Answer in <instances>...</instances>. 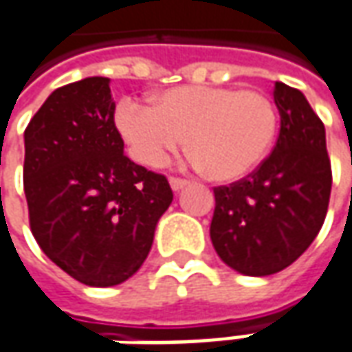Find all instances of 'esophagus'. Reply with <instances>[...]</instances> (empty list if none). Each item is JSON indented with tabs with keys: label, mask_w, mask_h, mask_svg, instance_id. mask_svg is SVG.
I'll return each instance as SVG.
<instances>
[{
	"label": "esophagus",
	"mask_w": 352,
	"mask_h": 352,
	"mask_svg": "<svg viewBox=\"0 0 352 352\" xmlns=\"http://www.w3.org/2000/svg\"><path fill=\"white\" fill-rule=\"evenodd\" d=\"M188 183L185 181V179H177V177H171L169 179V187H171V190L173 192H179V190H183V188L187 187Z\"/></svg>",
	"instance_id": "obj_1"
}]
</instances>
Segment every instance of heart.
<instances>
[{
  "label": "heart",
  "mask_w": 352,
  "mask_h": 352,
  "mask_svg": "<svg viewBox=\"0 0 352 352\" xmlns=\"http://www.w3.org/2000/svg\"><path fill=\"white\" fill-rule=\"evenodd\" d=\"M115 124L136 164L164 167L187 136L195 167L226 183L245 177L265 160L276 138L278 115L261 91L183 85L157 93L152 107L120 101Z\"/></svg>",
  "instance_id": "1"
}]
</instances>
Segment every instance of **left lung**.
Returning <instances> with one entry per match:
<instances>
[{"label": "left lung", "mask_w": 352, "mask_h": 352, "mask_svg": "<svg viewBox=\"0 0 352 352\" xmlns=\"http://www.w3.org/2000/svg\"><path fill=\"white\" fill-rule=\"evenodd\" d=\"M280 132L271 155L245 179L214 188L210 237L228 267L248 276L286 269L323 226L331 195L325 126L304 93L274 83Z\"/></svg>", "instance_id": "left-lung-1"}]
</instances>
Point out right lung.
<instances>
[{"label":"right lung","instance_id":"add662e5","mask_svg":"<svg viewBox=\"0 0 352 352\" xmlns=\"http://www.w3.org/2000/svg\"><path fill=\"white\" fill-rule=\"evenodd\" d=\"M109 78L50 93L25 130L31 232L46 257L87 286L128 280L148 257L173 192L124 155Z\"/></svg>","mask_w":352,"mask_h":352}]
</instances>
